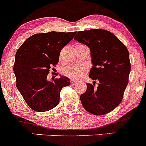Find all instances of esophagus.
I'll use <instances>...</instances> for the list:
<instances>
[{
    "instance_id": "esophagus-1",
    "label": "esophagus",
    "mask_w": 146,
    "mask_h": 146,
    "mask_svg": "<svg viewBox=\"0 0 146 146\" xmlns=\"http://www.w3.org/2000/svg\"><path fill=\"white\" fill-rule=\"evenodd\" d=\"M76 83H77L76 81L73 80V79H70V84H71L72 85H75V84H76Z\"/></svg>"
}]
</instances>
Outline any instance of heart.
Instances as JSON below:
<instances>
[{"label":"heart","instance_id":"heart-1","mask_svg":"<svg viewBox=\"0 0 146 146\" xmlns=\"http://www.w3.org/2000/svg\"><path fill=\"white\" fill-rule=\"evenodd\" d=\"M86 68L84 66L70 65L64 70L65 76L74 80H80L85 75Z\"/></svg>","mask_w":146,"mask_h":146}]
</instances>
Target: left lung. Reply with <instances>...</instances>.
Returning <instances> with one entry per match:
<instances>
[{"mask_svg": "<svg viewBox=\"0 0 146 146\" xmlns=\"http://www.w3.org/2000/svg\"><path fill=\"white\" fill-rule=\"evenodd\" d=\"M74 40L89 47L93 65L89 76L94 84H86V91L80 96L82 105L92 114H106L121 103L127 86L131 70L129 52L114 35L105 30L78 32Z\"/></svg>", "mask_w": 146, "mask_h": 146, "instance_id": "8db88e82", "label": "left lung"}]
</instances>
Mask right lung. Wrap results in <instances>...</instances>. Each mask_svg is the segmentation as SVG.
<instances>
[{"instance_id":"1","label":"right lung","mask_w":146,"mask_h":146,"mask_svg":"<svg viewBox=\"0 0 146 146\" xmlns=\"http://www.w3.org/2000/svg\"><path fill=\"white\" fill-rule=\"evenodd\" d=\"M76 32H50L33 35L17 50L14 73L17 89L28 106L36 111H47L60 102L64 86H69V78L48 80L50 68L59 62L62 49L73 39Z\"/></svg>"}]
</instances>
